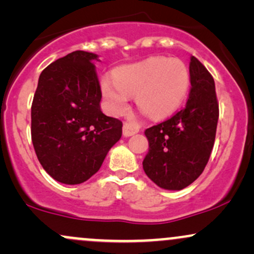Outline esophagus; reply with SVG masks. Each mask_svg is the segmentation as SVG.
I'll return each instance as SVG.
<instances>
[{"instance_id": "obj_1", "label": "esophagus", "mask_w": 254, "mask_h": 254, "mask_svg": "<svg viewBox=\"0 0 254 254\" xmlns=\"http://www.w3.org/2000/svg\"><path fill=\"white\" fill-rule=\"evenodd\" d=\"M139 131V125L136 122H125L123 125V135L125 137H129L135 135Z\"/></svg>"}]
</instances>
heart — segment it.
<instances>
[{"label": "heart", "mask_w": 254, "mask_h": 254, "mask_svg": "<svg viewBox=\"0 0 254 254\" xmlns=\"http://www.w3.org/2000/svg\"><path fill=\"white\" fill-rule=\"evenodd\" d=\"M113 80L101 78L100 88L111 112L121 115L127 109L129 95L145 115L161 118L183 103L190 86V72L182 61L155 57L119 66Z\"/></svg>", "instance_id": "obj_1"}]
</instances>
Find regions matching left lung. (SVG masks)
I'll return each mask as SVG.
<instances>
[{"label": "left lung", "mask_w": 254, "mask_h": 254, "mask_svg": "<svg viewBox=\"0 0 254 254\" xmlns=\"http://www.w3.org/2000/svg\"><path fill=\"white\" fill-rule=\"evenodd\" d=\"M191 89L185 107L144 131L148 178L165 190H183L202 174L214 147L218 121L215 82L196 57L190 62Z\"/></svg>", "instance_id": "1"}]
</instances>
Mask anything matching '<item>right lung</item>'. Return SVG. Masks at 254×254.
<instances>
[{
    "mask_svg": "<svg viewBox=\"0 0 254 254\" xmlns=\"http://www.w3.org/2000/svg\"><path fill=\"white\" fill-rule=\"evenodd\" d=\"M98 55L74 51L42 71L31 109L32 143L57 182L76 185L100 170L122 137L119 119L101 112Z\"/></svg>",
    "mask_w": 254,
    "mask_h": 254,
    "instance_id": "obj_1",
    "label": "right lung"
}]
</instances>
